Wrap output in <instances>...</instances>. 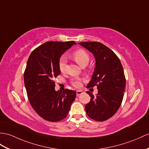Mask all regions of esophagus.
Returning a JSON list of instances; mask_svg holds the SVG:
<instances>
[{
  "label": "esophagus",
  "mask_w": 149,
  "mask_h": 149,
  "mask_svg": "<svg viewBox=\"0 0 149 149\" xmlns=\"http://www.w3.org/2000/svg\"><path fill=\"white\" fill-rule=\"evenodd\" d=\"M82 93H83V92L81 91V90H77V96L80 95L81 94H82Z\"/></svg>",
  "instance_id": "obj_1"
}]
</instances>
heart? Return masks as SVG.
<instances>
[{
    "label": "heart",
    "instance_id": "b5f03b06",
    "mask_svg": "<svg viewBox=\"0 0 149 149\" xmlns=\"http://www.w3.org/2000/svg\"><path fill=\"white\" fill-rule=\"evenodd\" d=\"M72 56L73 57L74 61L77 62L79 66H82L83 65L87 64L90 61V56L87 53L85 50L83 49H78L74 51L72 54ZM67 65V59L66 57L61 56L59 58L58 66L61 72H65L66 70ZM71 84L74 87H79L81 85V81L80 79L76 78L73 79L71 81Z\"/></svg>",
    "mask_w": 149,
    "mask_h": 149
}]
</instances>
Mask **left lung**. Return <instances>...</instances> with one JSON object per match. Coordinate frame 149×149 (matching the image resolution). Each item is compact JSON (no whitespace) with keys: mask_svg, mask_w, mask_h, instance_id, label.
Wrapping results in <instances>:
<instances>
[{"mask_svg":"<svg viewBox=\"0 0 149 149\" xmlns=\"http://www.w3.org/2000/svg\"><path fill=\"white\" fill-rule=\"evenodd\" d=\"M79 45L93 54L95 66L87 88L97 86L98 93L91 97L85 106L87 115L94 120L104 121L109 119L120 107L124 96L126 79L123 68L118 56L103 43L83 42Z\"/></svg>","mask_w":149,"mask_h":149,"instance_id":"1","label":"left lung"}]
</instances>
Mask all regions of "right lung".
Wrapping results in <instances>:
<instances>
[{"label": "right lung", "instance_id": "obj_1", "mask_svg": "<svg viewBox=\"0 0 149 149\" xmlns=\"http://www.w3.org/2000/svg\"><path fill=\"white\" fill-rule=\"evenodd\" d=\"M77 44L74 41L45 42L33 51L27 61L24 82L30 104L47 121L57 122L67 116L77 95L74 90H55L54 79L61 74V56Z\"/></svg>", "mask_w": 149, "mask_h": 149}]
</instances>
